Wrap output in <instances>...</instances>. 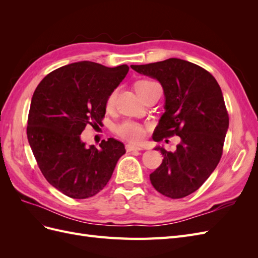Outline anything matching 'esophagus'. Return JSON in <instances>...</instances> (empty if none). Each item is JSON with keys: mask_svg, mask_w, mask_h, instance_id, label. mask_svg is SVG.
Masks as SVG:
<instances>
[{"mask_svg": "<svg viewBox=\"0 0 258 258\" xmlns=\"http://www.w3.org/2000/svg\"><path fill=\"white\" fill-rule=\"evenodd\" d=\"M126 150L127 152H134V151H141L142 147H139L136 145H132V144H128L126 145Z\"/></svg>", "mask_w": 258, "mask_h": 258, "instance_id": "34e87169", "label": "esophagus"}]
</instances>
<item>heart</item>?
Returning <instances> with one entry per match:
<instances>
[{"label":"heart","mask_w":258,"mask_h":258,"mask_svg":"<svg viewBox=\"0 0 258 258\" xmlns=\"http://www.w3.org/2000/svg\"><path fill=\"white\" fill-rule=\"evenodd\" d=\"M154 84V82L152 81H147V80H143V81H139L136 84V91L138 95L141 97L143 90L147 87ZM115 98H116V91L113 90L108 97L106 98V102H105V106L107 108H110L113 106L114 102H115ZM116 132L120 138L127 140V141L130 142H135V143H139L143 141V139L145 137V130L144 128L141 126V124L131 121V120H126L121 122L120 124L116 127Z\"/></svg>","instance_id":"heart-1"}]
</instances>
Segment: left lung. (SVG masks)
<instances>
[{"label": "left lung", "mask_w": 258, "mask_h": 258, "mask_svg": "<svg viewBox=\"0 0 258 258\" xmlns=\"http://www.w3.org/2000/svg\"><path fill=\"white\" fill-rule=\"evenodd\" d=\"M131 68L157 80L165 93V113L154 141L181 138L173 153L155 147L163 159L150 174L151 183L166 197L188 196L212 174L223 154L229 117L220 85L207 70L177 58Z\"/></svg>", "instance_id": "obj_1"}]
</instances>
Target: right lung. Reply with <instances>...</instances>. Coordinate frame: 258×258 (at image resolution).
I'll return each mask as SVG.
<instances>
[{
    "instance_id": "add662e5",
    "label": "right lung",
    "mask_w": 258,
    "mask_h": 258,
    "mask_svg": "<svg viewBox=\"0 0 258 258\" xmlns=\"http://www.w3.org/2000/svg\"><path fill=\"white\" fill-rule=\"evenodd\" d=\"M128 71L127 64L75 62L46 75L33 93L28 141L45 178L68 197L86 199L102 190L126 153L113 138L103 140L100 148L87 147L81 134L86 124L102 122L106 98Z\"/></svg>"
}]
</instances>
